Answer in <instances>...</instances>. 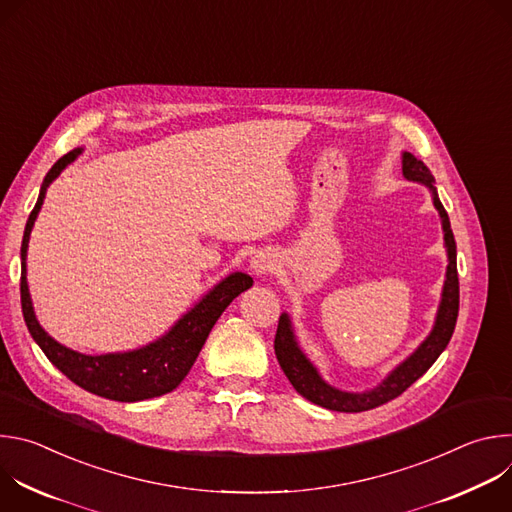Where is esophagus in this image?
Segmentation results:
<instances>
[{
  "label": "esophagus",
  "mask_w": 512,
  "mask_h": 512,
  "mask_svg": "<svg viewBox=\"0 0 512 512\" xmlns=\"http://www.w3.org/2000/svg\"><path fill=\"white\" fill-rule=\"evenodd\" d=\"M251 271L255 273V275H267V273H271L273 271V267H275V259H273V255L269 253V251H257L253 257H251Z\"/></svg>",
  "instance_id": "1"
}]
</instances>
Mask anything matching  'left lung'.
<instances>
[{
  "label": "left lung",
  "instance_id": "8db88e82",
  "mask_svg": "<svg viewBox=\"0 0 512 512\" xmlns=\"http://www.w3.org/2000/svg\"><path fill=\"white\" fill-rule=\"evenodd\" d=\"M403 164V176L409 182H419L429 188L431 200L435 210L440 212L442 218V229H444V247L448 253V267H446V281L442 289V300L437 306L435 322L429 332V336L403 360L397 367L373 389L362 391V393H350L336 389L328 385L318 369L312 364V360L302 350L294 324H291L289 314L279 316L277 334H275V356L279 360V367L294 385V389L306 397L308 401L326 407L330 411H344V413H360L375 409L383 403H389L391 399L399 397L405 389H409L419 377L427 373V369L440 356L456 328L458 320V308H460V283H458V267H456V241L450 227V218L444 208V204L437 198V190L433 186V176L429 168L417 160L413 154L403 152L401 156Z\"/></svg>",
  "mask_w": 512,
  "mask_h": 512
}]
</instances>
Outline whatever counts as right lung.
I'll return each instance as SVG.
<instances>
[{
  "label": "right lung",
  "instance_id": "right-lung-1",
  "mask_svg": "<svg viewBox=\"0 0 512 512\" xmlns=\"http://www.w3.org/2000/svg\"><path fill=\"white\" fill-rule=\"evenodd\" d=\"M83 154V148H77L62 156L46 174L36 206L30 212V218L24 229L22 239V277H20V294H22V312L26 326L48 356L54 367L66 375L72 383L83 387L85 391L121 403H135L143 399H152L174 391L184 377L190 373L192 364L202 350L212 326L227 306L253 285V277L247 273L235 271L218 281L206 296L194 308H190L164 336L127 352H109V354H83L64 344L56 342L36 320L28 279H26V257L30 233L36 223V216L44 204L48 186L60 176V172L75 162Z\"/></svg>",
  "mask_w": 512,
  "mask_h": 512
}]
</instances>
